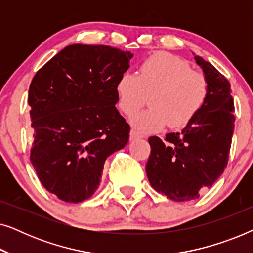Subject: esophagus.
<instances>
[{"label":"esophagus","instance_id":"obj_1","mask_svg":"<svg viewBox=\"0 0 253 253\" xmlns=\"http://www.w3.org/2000/svg\"><path fill=\"white\" fill-rule=\"evenodd\" d=\"M139 138H143V136L138 133L137 131L134 130L130 131V140H136V139H139Z\"/></svg>","mask_w":253,"mask_h":253}]
</instances>
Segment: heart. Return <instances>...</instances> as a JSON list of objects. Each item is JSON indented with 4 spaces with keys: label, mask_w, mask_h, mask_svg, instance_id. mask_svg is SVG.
<instances>
[{
    "label": "heart",
    "mask_w": 253,
    "mask_h": 253,
    "mask_svg": "<svg viewBox=\"0 0 253 253\" xmlns=\"http://www.w3.org/2000/svg\"><path fill=\"white\" fill-rule=\"evenodd\" d=\"M115 91L126 115L139 109L148 95L151 107L136 114L131 122L140 132H155L167 123L170 129L188 126L205 105L209 84L185 60L159 51L140 64L137 75L121 76Z\"/></svg>",
    "instance_id": "obj_1"
}]
</instances>
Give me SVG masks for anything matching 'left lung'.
<instances>
[{
  "label": "left lung",
  "instance_id": "left-lung-1",
  "mask_svg": "<svg viewBox=\"0 0 253 253\" xmlns=\"http://www.w3.org/2000/svg\"><path fill=\"white\" fill-rule=\"evenodd\" d=\"M203 69L209 95L202 110L181 132L166 141L150 137L146 174L155 191L174 202L197 199L211 188L228 164L234 133V100L230 84L210 62L195 56Z\"/></svg>",
  "mask_w": 253,
  "mask_h": 253
}]
</instances>
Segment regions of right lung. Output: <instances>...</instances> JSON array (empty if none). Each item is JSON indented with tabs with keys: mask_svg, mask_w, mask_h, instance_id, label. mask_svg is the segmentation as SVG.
<instances>
[{
	"mask_svg": "<svg viewBox=\"0 0 253 253\" xmlns=\"http://www.w3.org/2000/svg\"><path fill=\"white\" fill-rule=\"evenodd\" d=\"M132 56L110 46L70 44L32 79L30 159L47 191L63 202L93 196L106 159L129 141L115 86Z\"/></svg>",
	"mask_w": 253,
	"mask_h": 253,
	"instance_id": "1",
	"label": "right lung"
}]
</instances>
